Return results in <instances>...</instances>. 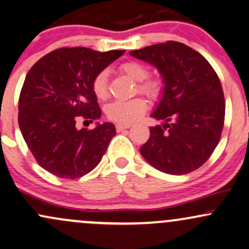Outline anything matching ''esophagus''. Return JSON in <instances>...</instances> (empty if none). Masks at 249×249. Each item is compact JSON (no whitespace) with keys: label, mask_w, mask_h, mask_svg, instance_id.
I'll return each instance as SVG.
<instances>
[{"label":"esophagus","mask_w":249,"mask_h":249,"mask_svg":"<svg viewBox=\"0 0 249 249\" xmlns=\"http://www.w3.org/2000/svg\"><path fill=\"white\" fill-rule=\"evenodd\" d=\"M131 127V124H122V123H119V124L116 125V128L118 132H121V131L125 130V128H130Z\"/></svg>","instance_id":"esophagus-1"}]
</instances>
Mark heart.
I'll return each mask as SVG.
<instances>
[{
	"label": "heart",
	"mask_w": 249,
	"mask_h": 249,
	"mask_svg": "<svg viewBox=\"0 0 249 249\" xmlns=\"http://www.w3.org/2000/svg\"><path fill=\"white\" fill-rule=\"evenodd\" d=\"M122 70L128 77L136 82H142L139 84V90L150 97H156L160 92V84L157 81H145L148 77V70L145 65L138 62H126L122 65ZM92 89L95 95L99 99H105L107 97V71L103 70L95 77L92 82ZM147 104L145 99L133 98L130 101H115L107 107V116L111 121L122 124H130L136 122L144 115Z\"/></svg>",
	"instance_id": "obj_1"
}]
</instances>
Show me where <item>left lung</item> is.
I'll return each mask as SVG.
<instances>
[{"mask_svg": "<svg viewBox=\"0 0 249 249\" xmlns=\"http://www.w3.org/2000/svg\"><path fill=\"white\" fill-rule=\"evenodd\" d=\"M130 55L153 65L164 85L151 113L162 123L150 128V138L141 147L142 158L167 174L192 172L210 158L224 127L218 75L204 56L179 42L148 45Z\"/></svg>", "mask_w": 249, "mask_h": 249, "instance_id": "8db88e82", "label": "left lung"}]
</instances>
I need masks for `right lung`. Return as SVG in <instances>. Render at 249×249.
Listing matches in <instances>:
<instances>
[{"label": "right lung", "instance_id": "add662e5", "mask_svg": "<svg viewBox=\"0 0 249 249\" xmlns=\"http://www.w3.org/2000/svg\"><path fill=\"white\" fill-rule=\"evenodd\" d=\"M124 53L88 48H63L42 57L27 73L18 101V125L39 166L64 179L81 178L104 156L116 127L96 123L77 128L79 118L92 123L102 111L92 82Z\"/></svg>", "mask_w": 249, "mask_h": 249}]
</instances>
